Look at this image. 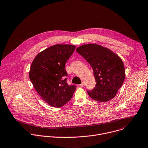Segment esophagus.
Listing matches in <instances>:
<instances>
[{"label": "esophagus", "mask_w": 148, "mask_h": 148, "mask_svg": "<svg viewBox=\"0 0 148 148\" xmlns=\"http://www.w3.org/2000/svg\"><path fill=\"white\" fill-rule=\"evenodd\" d=\"M79 86H82H82H85V83H84V82H82L79 85Z\"/></svg>", "instance_id": "1"}]
</instances>
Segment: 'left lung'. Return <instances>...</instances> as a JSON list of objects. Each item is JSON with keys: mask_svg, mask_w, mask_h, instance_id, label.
Masks as SVG:
<instances>
[{"mask_svg": "<svg viewBox=\"0 0 148 148\" xmlns=\"http://www.w3.org/2000/svg\"><path fill=\"white\" fill-rule=\"evenodd\" d=\"M91 66L96 82L94 89L88 90L92 99L106 102L116 95L125 79V67L121 59L108 47L88 43L76 49Z\"/></svg>", "mask_w": 148, "mask_h": 148, "instance_id": "left-lung-1", "label": "left lung"}]
</instances>
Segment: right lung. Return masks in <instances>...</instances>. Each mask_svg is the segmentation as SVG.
Returning <instances> with one entry per match:
<instances>
[{"instance_id": "obj_1", "label": "right lung", "mask_w": 148, "mask_h": 148, "mask_svg": "<svg viewBox=\"0 0 148 148\" xmlns=\"http://www.w3.org/2000/svg\"><path fill=\"white\" fill-rule=\"evenodd\" d=\"M75 46L57 44L39 53L32 61L29 72L34 88L48 105L60 108L72 97L75 85H69L65 64Z\"/></svg>"}]
</instances>
